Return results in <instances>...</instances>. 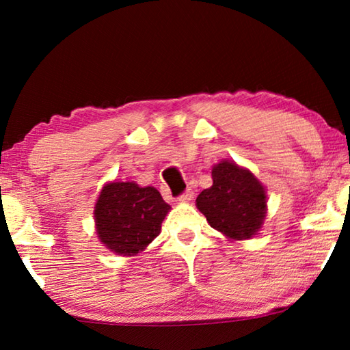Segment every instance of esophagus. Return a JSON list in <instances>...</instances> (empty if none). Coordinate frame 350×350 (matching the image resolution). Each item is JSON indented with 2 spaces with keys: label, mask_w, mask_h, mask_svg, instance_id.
Listing matches in <instances>:
<instances>
[{
  "label": "esophagus",
  "mask_w": 350,
  "mask_h": 350,
  "mask_svg": "<svg viewBox=\"0 0 350 350\" xmlns=\"http://www.w3.org/2000/svg\"><path fill=\"white\" fill-rule=\"evenodd\" d=\"M193 194H194V193H193V189H191V188H187L185 191H183V193L180 194V196L177 198V199H179L180 202H189V200L193 199Z\"/></svg>",
  "instance_id": "34e87169"
}]
</instances>
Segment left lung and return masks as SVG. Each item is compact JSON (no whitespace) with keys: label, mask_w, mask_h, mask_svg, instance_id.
<instances>
[{"label":"left lung","mask_w":350,"mask_h":350,"mask_svg":"<svg viewBox=\"0 0 350 350\" xmlns=\"http://www.w3.org/2000/svg\"><path fill=\"white\" fill-rule=\"evenodd\" d=\"M213 185L196 199L213 228L232 239L258 233L265 217V189L250 171L224 161L211 171Z\"/></svg>","instance_id":"1"}]
</instances>
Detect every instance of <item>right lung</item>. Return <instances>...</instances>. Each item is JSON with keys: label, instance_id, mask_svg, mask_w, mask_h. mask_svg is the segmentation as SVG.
<instances>
[{"label": "right lung", "instance_id": "add662e5", "mask_svg": "<svg viewBox=\"0 0 350 350\" xmlns=\"http://www.w3.org/2000/svg\"><path fill=\"white\" fill-rule=\"evenodd\" d=\"M171 206L152 187L112 182L103 187L96 204L100 241L111 252L134 256L157 238Z\"/></svg>", "mask_w": 350, "mask_h": 350}]
</instances>
